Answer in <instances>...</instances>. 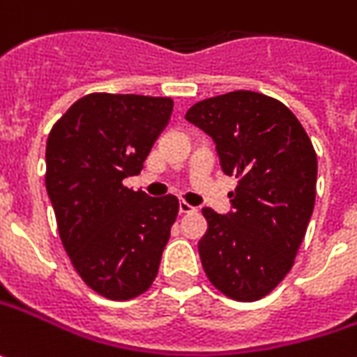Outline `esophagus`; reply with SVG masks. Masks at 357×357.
<instances>
[{
	"label": "esophagus",
	"mask_w": 357,
	"mask_h": 357,
	"mask_svg": "<svg viewBox=\"0 0 357 357\" xmlns=\"http://www.w3.org/2000/svg\"><path fill=\"white\" fill-rule=\"evenodd\" d=\"M193 211H197L191 203L188 202H179V213H193Z\"/></svg>",
	"instance_id": "obj_1"
}]
</instances>
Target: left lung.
Instances as JSON below:
<instances>
[{"mask_svg": "<svg viewBox=\"0 0 357 357\" xmlns=\"http://www.w3.org/2000/svg\"><path fill=\"white\" fill-rule=\"evenodd\" d=\"M185 118L215 140L223 172L237 178L233 213L203 207V271L229 298L259 301L289 275L306 235L318 174L312 142L280 100L252 91L199 100Z\"/></svg>", "mask_w": 357, "mask_h": 357, "instance_id": "obj_1", "label": "left lung"}]
</instances>
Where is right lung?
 Segmentation results:
<instances>
[{"label":"right lung","instance_id":"obj_1","mask_svg":"<svg viewBox=\"0 0 357 357\" xmlns=\"http://www.w3.org/2000/svg\"><path fill=\"white\" fill-rule=\"evenodd\" d=\"M172 110L169 96L86 94L47 138L45 185L63 247L84 284L110 301L152 287L178 217L176 195L122 183L140 174Z\"/></svg>","mask_w":357,"mask_h":357}]
</instances>
